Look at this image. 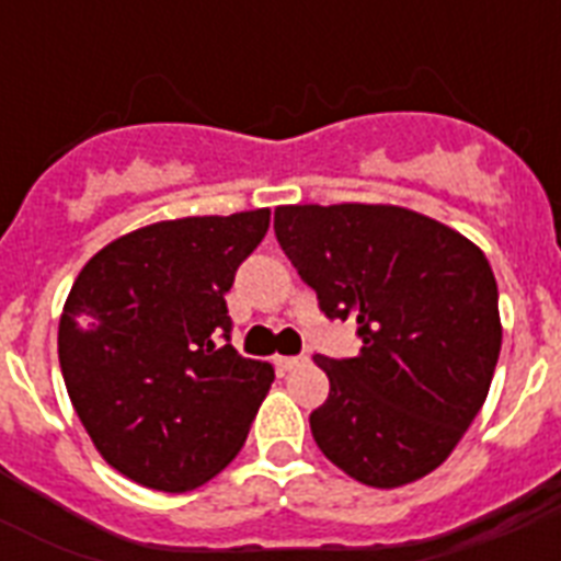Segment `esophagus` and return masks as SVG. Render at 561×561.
I'll use <instances>...</instances> for the list:
<instances>
[{
    "mask_svg": "<svg viewBox=\"0 0 561 561\" xmlns=\"http://www.w3.org/2000/svg\"><path fill=\"white\" fill-rule=\"evenodd\" d=\"M302 364H306L302 355H279V358H276V367H279L282 373H294V369H299Z\"/></svg>",
    "mask_w": 561,
    "mask_h": 561,
    "instance_id": "esophagus-1",
    "label": "esophagus"
}]
</instances>
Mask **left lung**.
<instances>
[{
    "label": "left lung",
    "mask_w": 561,
    "mask_h": 561,
    "mask_svg": "<svg viewBox=\"0 0 561 561\" xmlns=\"http://www.w3.org/2000/svg\"><path fill=\"white\" fill-rule=\"evenodd\" d=\"M276 241L329 320L358 323V358L314 364L329 399L320 451L350 478L396 489L454 451L501 355L497 285L469 238L401 206H279Z\"/></svg>",
    "instance_id": "left-lung-1"
}]
</instances>
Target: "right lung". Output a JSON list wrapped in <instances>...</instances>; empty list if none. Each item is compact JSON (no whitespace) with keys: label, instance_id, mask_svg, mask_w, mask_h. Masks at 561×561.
Segmentation results:
<instances>
[{"label":"right lung","instance_id":"obj_1","mask_svg":"<svg viewBox=\"0 0 561 561\" xmlns=\"http://www.w3.org/2000/svg\"><path fill=\"white\" fill-rule=\"evenodd\" d=\"M271 211L160 220L87 262L57 358L101 457L148 489L188 492L247 439L273 367L232 350L227 290Z\"/></svg>","mask_w":561,"mask_h":561}]
</instances>
